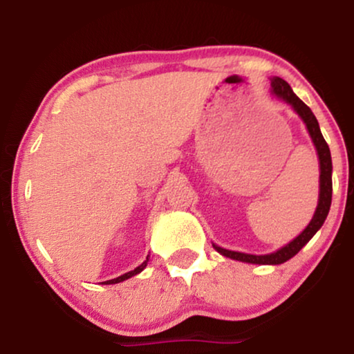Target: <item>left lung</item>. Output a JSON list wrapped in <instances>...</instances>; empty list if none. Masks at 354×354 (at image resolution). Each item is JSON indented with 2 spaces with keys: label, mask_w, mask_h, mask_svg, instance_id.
Returning a JSON list of instances; mask_svg holds the SVG:
<instances>
[{
  "label": "left lung",
  "mask_w": 354,
  "mask_h": 354,
  "mask_svg": "<svg viewBox=\"0 0 354 354\" xmlns=\"http://www.w3.org/2000/svg\"><path fill=\"white\" fill-rule=\"evenodd\" d=\"M270 86H272V93L275 96H279V98H282L283 101H287V103L295 109V113L303 119V122L306 124L309 135H311L314 147L317 149L319 167H321V176H319V201H317L316 212H314L313 219L308 224L306 229H304L297 239L290 241L288 245H285L283 248L275 251V253L256 256V254L239 253V251H230V250L221 248V246L217 245H212L217 253L225 256V258L236 259V261H241V263H250V264H282L290 258H293V256L313 239L314 234L321 229L324 221H326V217L328 214V209H330V203H332L330 149H328V145L322 137L316 115H314L313 111L293 93L292 86H290L283 79H280V77H274V79L270 80Z\"/></svg>",
  "instance_id": "8db88e82"
}]
</instances>
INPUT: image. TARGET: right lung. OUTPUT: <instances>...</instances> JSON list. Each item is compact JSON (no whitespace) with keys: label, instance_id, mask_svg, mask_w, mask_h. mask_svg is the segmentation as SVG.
Returning a JSON list of instances; mask_svg holds the SVG:
<instances>
[{"label":"right lung","instance_id":"1","mask_svg":"<svg viewBox=\"0 0 354 354\" xmlns=\"http://www.w3.org/2000/svg\"><path fill=\"white\" fill-rule=\"evenodd\" d=\"M147 264H148V256H147V261H143V263L140 264L138 268H135L133 270H130V272H127V274L120 275V277H118V279H111V280H106V282H103V283L109 285V283H119V282H124V280H127V279H130V277H133V275H137V274L142 272V270H143L145 268H147Z\"/></svg>","mask_w":354,"mask_h":354}]
</instances>
